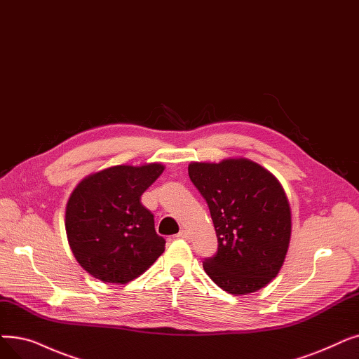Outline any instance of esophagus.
<instances>
[{
	"instance_id": "34e87169",
	"label": "esophagus",
	"mask_w": 359,
	"mask_h": 359,
	"mask_svg": "<svg viewBox=\"0 0 359 359\" xmlns=\"http://www.w3.org/2000/svg\"><path fill=\"white\" fill-rule=\"evenodd\" d=\"M176 238H177V239H184V241H189V239H191L189 231H186V230H180L179 235H177Z\"/></svg>"
}]
</instances>
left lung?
Wrapping results in <instances>:
<instances>
[{
  "label": "left lung",
  "mask_w": 359,
  "mask_h": 359,
  "mask_svg": "<svg viewBox=\"0 0 359 359\" xmlns=\"http://www.w3.org/2000/svg\"><path fill=\"white\" fill-rule=\"evenodd\" d=\"M207 201L218 241L204 261L212 282L231 294L267 286L282 269L290 242V205L282 183L258 163L243 157L188 167Z\"/></svg>",
  "instance_id": "1"
}]
</instances>
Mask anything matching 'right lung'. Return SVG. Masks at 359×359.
Segmentation results:
<instances>
[{
    "instance_id": "right-lung-1",
    "label": "right lung",
    "mask_w": 359,
    "mask_h": 359,
    "mask_svg": "<svg viewBox=\"0 0 359 359\" xmlns=\"http://www.w3.org/2000/svg\"><path fill=\"white\" fill-rule=\"evenodd\" d=\"M161 163L114 165L86 176L66 207V233L79 266L104 283L124 285L145 273L165 249L142 194Z\"/></svg>"
}]
</instances>
